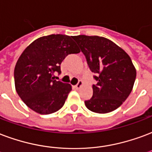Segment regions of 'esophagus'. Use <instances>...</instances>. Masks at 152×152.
I'll return each mask as SVG.
<instances>
[{
	"label": "esophagus",
	"instance_id": "1",
	"mask_svg": "<svg viewBox=\"0 0 152 152\" xmlns=\"http://www.w3.org/2000/svg\"><path fill=\"white\" fill-rule=\"evenodd\" d=\"M82 86H83V82H82V81H78V83L75 86V87L76 89H78V88H80Z\"/></svg>",
	"mask_w": 152,
	"mask_h": 152
}]
</instances>
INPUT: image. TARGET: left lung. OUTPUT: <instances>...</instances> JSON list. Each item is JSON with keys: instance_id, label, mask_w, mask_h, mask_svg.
<instances>
[{"instance_id": "8db88e82", "label": "left lung", "mask_w": 152, "mask_h": 152, "mask_svg": "<svg viewBox=\"0 0 152 152\" xmlns=\"http://www.w3.org/2000/svg\"><path fill=\"white\" fill-rule=\"evenodd\" d=\"M85 55L94 78L93 96L85 101L89 110L106 114L116 110L127 99L134 86L136 70L132 59L110 40L99 36H74Z\"/></svg>"}]
</instances>
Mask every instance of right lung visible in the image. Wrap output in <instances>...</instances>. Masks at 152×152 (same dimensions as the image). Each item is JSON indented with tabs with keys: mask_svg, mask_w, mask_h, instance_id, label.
<instances>
[{
	"mask_svg": "<svg viewBox=\"0 0 152 152\" xmlns=\"http://www.w3.org/2000/svg\"><path fill=\"white\" fill-rule=\"evenodd\" d=\"M72 36L51 34L39 37L24 50L14 69L17 93L26 106L41 115H49L63 107L71 86L56 81L61 74V61L71 53H78Z\"/></svg>",
	"mask_w": 152,
	"mask_h": 152,
	"instance_id": "1",
	"label": "right lung"
}]
</instances>
